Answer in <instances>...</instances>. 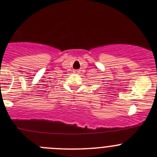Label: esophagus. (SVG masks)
Here are the masks:
<instances>
[{
    "label": "esophagus",
    "instance_id": "obj_1",
    "mask_svg": "<svg viewBox=\"0 0 157 157\" xmlns=\"http://www.w3.org/2000/svg\"><path fill=\"white\" fill-rule=\"evenodd\" d=\"M73 72L75 73V74H78V73H80V70H78V69H75V70H74Z\"/></svg>",
    "mask_w": 157,
    "mask_h": 157
}]
</instances>
